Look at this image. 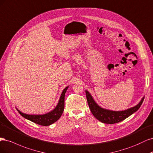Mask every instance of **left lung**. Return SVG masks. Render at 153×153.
Wrapping results in <instances>:
<instances>
[{"label":"left lung","mask_w":153,"mask_h":153,"mask_svg":"<svg viewBox=\"0 0 153 153\" xmlns=\"http://www.w3.org/2000/svg\"><path fill=\"white\" fill-rule=\"evenodd\" d=\"M86 95L88 105L93 115L98 120L106 124H114L125 120L139 109L144 99V97H143L139 104L128 109L122 111H112L104 109L98 106L88 91H86Z\"/></svg>","instance_id":"obj_1"}]
</instances>
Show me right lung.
<instances>
[{
    "label": "right lung",
    "mask_w": 153,
    "mask_h": 153,
    "mask_svg": "<svg viewBox=\"0 0 153 153\" xmlns=\"http://www.w3.org/2000/svg\"><path fill=\"white\" fill-rule=\"evenodd\" d=\"M68 86L66 87L62 91L60 100H59L58 105L55 107V109L50 112L47 113V114L43 115H29L24 114L19 110H17L23 117L36 123V124L42 126L50 125L56 122L62 114L64 110V105H65V100H65V95L67 90L68 89Z\"/></svg>",
    "instance_id": "obj_1"
}]
</instances>
